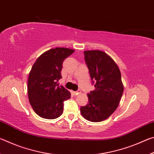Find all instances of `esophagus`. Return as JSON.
<instances>
[{
  "instance_id": "34e87169",
  "label": "esophagus",
  "mask_w": 154,
  "mask_h": 154,
  "mask_svg": "<svg viewBox=\"0 0 154 154\" xmlns=\"http://www.w3.org/2000/svg\"><path fill=\"white\" fill-rule=\"evenodd\" d=\"M82 92H81V90H78L77 91H75V92H73V94H74V95H78V94H79Z\"/></svg>"
}]
</instances>
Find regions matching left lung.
I'll return each mask as SVG.
<instances>
[{
    "label": "left lung",
    "mask_w": 154,
    "mask_h": 154,
    "mask_svg": "<svg viewBox=\"0 0 154 154\" xmlns=\"http://www.w3.org/2000/svg\"><path fill=\"white\" fill-rule=\"evenodd\" d=\"M83 54L95 89L88 94L89 102L80 108L81 113L87 120L102 122L116 110L123 94L121 72L113 60L104 51H84Z\"/></svg>",
    "instance_id": "left-lung-1"
}]
</instances>
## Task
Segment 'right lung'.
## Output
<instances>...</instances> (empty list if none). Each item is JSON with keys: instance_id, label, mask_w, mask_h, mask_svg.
<instances>
[{"instance_id": "add662e5", "label": "right lung", "mask_w": 154, "mask_h": 154, "mask_svg": "<svg viewBox=\"0 0 154 154\" xmlns=\"http://www.w3.org/2000/svg\"><path fill=\"white\" fill-rule=\"evenodd\" d=\"M74 50L69 48L51 49L34 63L28 80V94L35 113L45 119H56L63 113L64 101L71 93L58 82L62 78V63Z\"/></svg>"}]
</instances>
